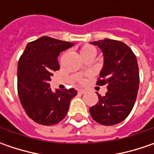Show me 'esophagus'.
Returning a JSON list of instances; mask_svg holds the SVG:
<instances>
[{"label": "esophagus", "mask_w": 154, "mask_h": 154, "mask_svg": "<svg viewBox=\"0 0 154 154\" xmlns=\"http://www.w3.org/2000/svg\"><path fill=\"white\" fill-rule=\"evenodd\" d=\"M78 92L80 93V94H85L86 92V90H84V89H79V90H78Z\"/></svg>", "instance_id": "34e87169"}]
</instances>
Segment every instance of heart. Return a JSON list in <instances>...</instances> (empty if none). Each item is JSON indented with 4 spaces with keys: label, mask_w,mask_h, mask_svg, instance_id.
<instances>
[{
    "label": "heart",
    "mask_w": 154,
    "mask_h": 154,
    "mask_svg": "<svg viewBox=\"0 0 154 154\" xmlns=\"http://www.w3.org/2000/svg\"><path fill=\"white\" fill-rule=\"evenodd\" d=\"M92 51H95V49L92 46H91V45H84L80 50V53L81 54H86V53H89V52H92Z\"/></svg>",
    "instance_id": "heart-1"
}]
</instances>
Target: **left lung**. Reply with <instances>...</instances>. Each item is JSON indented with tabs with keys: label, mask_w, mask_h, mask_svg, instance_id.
Instances as JSON below:
<instances>
[{
	"label": "left lung",
	"mask_w": 154,
	"mask_h": 154,
	"mask_svg": "<svg viewBox=\"0 0 154 154\" xmlns=\"http://www.w3.org/2000/svg\"><path fill=\"white\" fill-rule=\"evenodd\" d=\"M103 55V67L98 86L106 85L105 96L98 94V103L90 108L92 119L106 126L122 122L133 109L139 89V68L136 56L121 41L103 39L92 42Z\"/></svg>",
	"instance_id": "obj_1"
}]
</instances>
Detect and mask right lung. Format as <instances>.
<instances>
[{"instance_id": "right-lung-1", "label": "right lung", "mask_w": 154, "mask_h": 154, "mask_svg": "<svg viewBox=\"0 0 154 154\" xmlns=\"http://www.w3.org/2000/svg\"><path fill=\"white\" fill-rule=\"evenodd\" d=\"M70 42L41 37L30 42L18 63V93L27 116L38 124L51 126L62 121L68 113L70 101L77 95L71 89L51 91L49 81L59 70L60 52L68 50Z\"/></svg>"}]
</instances>
